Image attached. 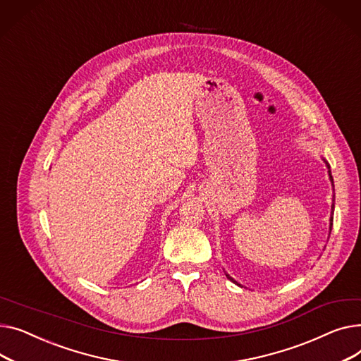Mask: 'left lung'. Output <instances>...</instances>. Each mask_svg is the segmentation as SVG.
<instances>
[{
  "instance_id": "obj_1",
  "label": "left lung",
  "mask_w": 361,
  "mask_h": 361,
  "mask_svg": "<svg viewBox=\"0 0 361 361\" xmlns=\"http://www.w3.org/2000/svg\"><path fill=\"white\" fill-rule=\"evenodd\" d=\"M324 161L326 163V167H328V172H329V179H331V182H332V185H334V179H332V175H331V171H329V169H331V167H329V164H328V161H326L325 159H324ZM331 209H332V213H331V219H329V221H331V223H329V230H332V221H334V204H332ZM329 233H331V231H329ZM226 275H227V279H228L230 281H233V283H235V284H239L238 281H235V280H233V279L230 277V275H228V274H226ZM239 286H240V284H239Z\"/></svg>"
}]
</instances>
